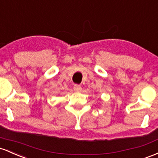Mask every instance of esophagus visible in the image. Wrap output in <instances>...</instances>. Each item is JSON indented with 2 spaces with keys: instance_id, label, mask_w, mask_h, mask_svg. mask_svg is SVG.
Segmentation results:
<instances>
[{
  "instance_id": "obj_1",
  "label": "esophagus",
  "mask_w": 158,
  "mask_h": 158,
  "mask_svg": "<svg viewBox=\"0 0 158 158\" xmlns=\"http://www.w3.org/2000/svg\"><path fill=\"white\" fill-rule=\"evenodd\" d=\"M74 91H76V92H79V91H81V85H79V84H74Z\"/></svg>"
}]
</instances>
